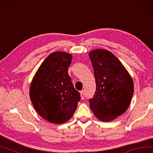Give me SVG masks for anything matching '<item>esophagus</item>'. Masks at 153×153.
Returning a JSON list of instances; mask_svg holds the SVG:
<instances>
[{
  "mask_svg": "<svg viewBox=\"0 0 153 153\" xmlns=\"http://www.w3.org/2000/svg\"><path fill=\"white\" fill-rule=\"evenodd\" d=\"M80 95H81V98L82 100H84L85 98V92L84 90L80 91Z\"/></svg>",
  "mask_w": 153,
  "mask_h": 153,
  "instance_id": "esophagus-1",
  "label": "esophagus"
}]
</instances>
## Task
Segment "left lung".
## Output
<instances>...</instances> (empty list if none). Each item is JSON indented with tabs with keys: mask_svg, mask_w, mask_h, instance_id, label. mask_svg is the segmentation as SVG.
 I'll list each match as a JSON object with an SVG mask.
<instances>
[{
	"mask_svg": "<svg viewBox=\"0 0 153 153\" xmlns=\"http://www.w3.org/2000/svg\"><path fill=\"white\" fill-rule=\"evenodd\" d=\"M94 71L96 89L89 100L97 118L110 122L126 112L134 92L132 77L114 55L105 49L89 53Z\"/></svg>",
	"mask_w": 153,
	"mask_h": 153,
	"instance_id": "8db88e82",
	"label": "left lung"
}]
</instances>
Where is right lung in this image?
Wrapping results in <instances>:
<instances>
[{"instance_id": "1", "label": "right lung", "mask_w": 153, "mask_h": 153, "mask_svg": "<svg viewBox=\"0 0 153 153\" xmlns=\"http://www.w3.org/2000/svg\"><path fill=\"white\" fill-rule=\"evenodd\" d=\"M71 54L56 51L50 54L36 72L29 96L36 111L49 123L62 124L70 119L80 100L68 74Z\"/></svg>"}]
</instances>
